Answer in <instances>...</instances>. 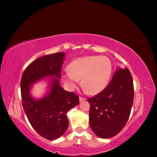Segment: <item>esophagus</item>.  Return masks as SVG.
Wrapping results in <instances>:
<instances>
[{"mask_svg": "<svg viewBox=\"0 0 157 157\" xmlns=\"http://www.w3.org/2000/svg\"><path fill=\"white\" fill-rule=\"evenodd\" d=\"M86 100V98H82V97H79V102H84V101H85Z\"/></svg>", "mask_w": 157, "mask_h": 157, "instance_id": "1", "label": "esophagus"}]
</instances>
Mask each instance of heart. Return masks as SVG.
I'll use <instances>...</instances> for the list:
<instances>
[{"label": "heart", "instance_id": "heart-1", "mask_svg": "<svg viewBox=\"0 0 157 157\" xmlns=\"http://www.w3.org/2000/svg\"><path fill=\"white\" fill-rule=\"evenodd\" d=\"M112 63L105 56H88L71 63L63 79L70 89H74L82 78V85L91 94L103 91L109 81Z\"/></svg>", "mask_w": 157, "mask_h": 157}]
</instances>
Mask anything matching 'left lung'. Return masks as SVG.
I'll return each instance as SVG.
<instances>
[{
    "label": "left lung",
    "mask_w": 157,
    "mask_h": 157,
    "mask_svg": "<svg viewBox=\"0 0 157 157\" xmlns=\"http://www.w3.org/2000/svg\"><path fill=\"white\" fill-rule=\"evenodd\" d=\"M134 91L129 69L118 68L108 86L89 98V124L96 136L109 139L123 129L131 112Z\"/></svg>",
    "instance_id": "1"
}]
</instances>
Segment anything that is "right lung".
Wrapping results in <instances>:
<instances>
[{"label":"right lung","instance_id":"obj_1","mask_svg":"<svg viewBox=\"0 0 157 157\" xmlns=\"http://www.w3.org/2000/svg\"><path fill=\"white\" fill-rule=\"evenodd\" d=\"M65 53L58 52L39 57L23 72L21 80L22 105L32 127L42 137L57 139L68 127V111L79 102L78 95L63 90L59 84ZM51 77L50 91L40 99L30 94L31 85L41 79Z\"/></svg>","mask_w":157,"mask_h":157}]
</instances>
